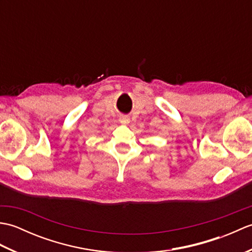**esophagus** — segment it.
<instances>
[{"label": "esophagus", "instance_id": "obj_1", "mask_svg": "<svg viewBox=\"0 0 252 252\" xmlns=\"http://www.w3.org/2000/svg\"><path fill=\"white\" fill-rule=\"evenodd\" d=\"M120 122L122 123V125H127V123L130 122L129 117H127V116H121L120 117Z\"/></svg>", "mask_w": 252, "mask_h": 252}]
</instances>
